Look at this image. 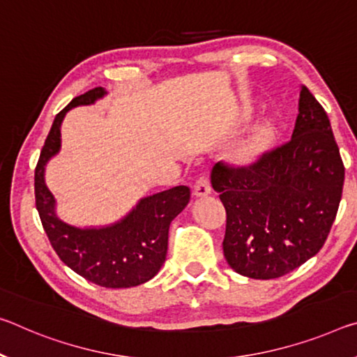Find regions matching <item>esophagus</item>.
I'll list each match as a JSON object with an SVG mask.
<instances>
[{
	"label": "esophagus",
	"mask_w": 357,
	"mask_h": 357,
	"mask_svg": "<svg viewBox=\"0 0 357 357\" xmlns=\"http://www.w3.org/2000/svg\"><path fill=\"white\" fill-rule=\"evenodd\" d=\"M211 183H209V178L206 174H202V176L195 181L194 184V194L197 197H205L211 194Z\"/></svg>",
	"instance_id": "1"
}]
</instances>
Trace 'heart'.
<instances>
[{"label":"heart","mask_w":357,"mask_h":357,"mask_svg":"<svg viewBox=\"0 0 357 357\" xmlns=\"http://www.w3.org/2000/svg\"><path fill=\"white\" fill-rule=\"evenodd\" d=\"M271 130H273V127H271V123L270 122H265V123H262V126H260L257 130H256V133H254V137H252V139H251V143L248 144V148H246V154H252L254 151H256L260 144L264 143L265 139H267L270 135H271Z\"/></svg>","instance_id":"obj_1"}]
</instances>
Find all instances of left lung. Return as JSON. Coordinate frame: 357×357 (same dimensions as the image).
I'll return each instance as SVG.
<instances>
[{
	"label": "left lung",
	"instance_id": "left-lung-1",
	"mask_svg": "<svg viewBox=\"0 0 357 357\" xmlns=\"http://www.w3.org/2000/svg\"><path fill=\"white\" fill-rule=\"evenodd\" d=\"M344 167L324 107L302 86L287 143L246 167L218 162L213 189L227 213L222 250L236 273L273 280L324 246L342 200Z\"/></svg>",
	"mask_w": 357,
	"mask_h": 357
}]
</instances>
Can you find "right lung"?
Segmentation results:
<instances>
[{
  "label": "right lung",
  "mask_w": 357,
  "mask_h": 357,
  "mask_svg": "<svg viewBox=\"0 0 357 357\" xmlns=\"http://www.w3.org/2000/svg\"><path fill=\"white\" fill-rule=\"evenodd\" d=\"M105 95L103 87H95L55 116L35 169V197L43 227L63 264L95 284L119 289L143 284L158 273L167 257L169 224L188 206L190 189L176 185L144 197L126 218L105 227H75L56 216L44 169L60 151L61 122L71 107L93 105Z\"/></svg>",
  "instance_id": "obj_1"
}]
</instances>
